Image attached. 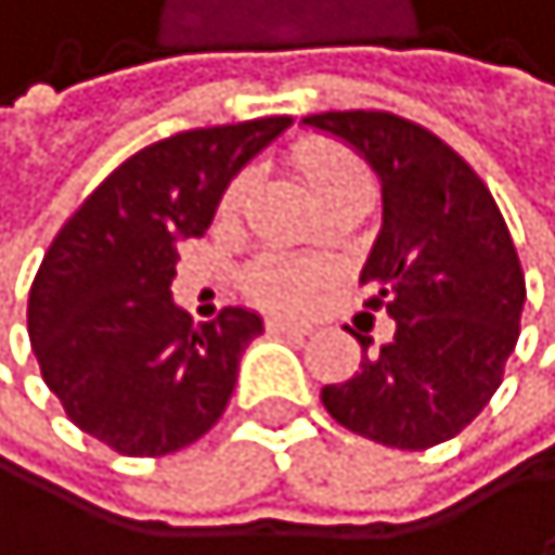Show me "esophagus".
Listing matches in <instances>:
<instances>
[{"label": "esophagus", "instance_id": "1", "mask_svg": "<svg viewBox=\"0 0 555 555\" xmlns=\"http://www.w3.org/2000/svg\"><path fill=\"white\" fill-rule=\"evenodd\" d=\"M269 328H272V333H286V336H308L311 333V325L289 322V319H269Z\"/></svg>", "mask_w": 555, "mask_h": 555}]
</instances>
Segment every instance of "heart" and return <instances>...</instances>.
Returning <instances> with one entry per match:
<instances>
[{
    "mask_svg": "<svg viewBox=\"0 0 555 555\" xmlns=\"http://www.w3.org/2000/svg\"><path fill=\"white\" fill-rule=\"evenodd\" d=\"M297 169L305 172V180L311 186L314 202H325L333 194L353 191V186H369V172H364L361 158L350 155L347 147L339 144H325V141H311L297 147ZM250 194V172H241L222 194V211H236ZM247 286L250 294L266 305L275 308H300L311 297L314 275L308 266L289 258H266L258 261L255 269L247 272Z\"/></svg>",
    "mask_w": 555,
    "mask_h": 555,
    "instance_id": "b5f03b06",
    "label": "heart"
}]
</instances>
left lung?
I'll return each instance as SVG.
<instances>
[{
    "instance_id": "1",
    "label": "left lung",
    "mask_w": 555,
    "mask_h": 555,
    "mask_svg": "<svg viewBox=\"0 0 555 555\" xmlns=\"http://www.w3.org/2000/svg\"><path fill=\"white\" fill-rule=\"evenodd\" d=\"M305 127L353 147L383 183V230L361 269L364 308L397 322L378 350L358 336L361 372L325 386L339 425L397 450L467 428L503 383L525 311L511 230L478 172L425 127L392 113H322Z\"/></svg>"
}]
</instances>
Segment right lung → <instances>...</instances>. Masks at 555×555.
Segmentation results:
<instances>
[{
	"instance_id": "obj_1",
	"label": "right lung",
	"mask_w": 555,
	"mask_h": 555,
	"mask_svg": "<svg viewBox=\"0 0 555 555\" xmlns=\"http://www.w3.org/2000/svg\"><path fill=\"white\" fill-rule=\"evenodd\" d=\"M289 116L172 133L94 186L44 255L27 297L41 378L69 422L127 456H166L227 411L261 314L194 322L172 300L177 241L202 236L230 180Z\"/></svg>"
}]
</instances>
